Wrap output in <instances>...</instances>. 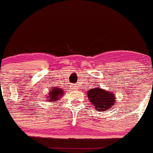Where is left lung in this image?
<instances>
[{
    "mask_svg": "<svg viewBox=\"0 0 153 153\" xmlns=\"http://www.w3.org/2000/svg\"><path fill=\"white\" fill-rule=\"evenodd\" d=\"M91 103L95 106L97 111L108 110L115 104V96L112 92L105 91L104 89L92 88L88 92Z\"/></svg>",
    "mask_w": 153,
    "mask_h": 153,
    "instance_id": "8db88e82",
    "label": "left lung"
}]
</instances>
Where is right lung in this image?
Segmentation results:
<instances>
[{"label":"right lung","instance_id":"add662e5","mask_svg":"<svg viewBox=\"0 0 153 153\" xmlns=\"http://www.w3.org/2000/svg\"><path fill=\"white\" fill-rule=\"evenodd\" d=\"M63 91L62 89L59 88H51L50 92L49 94V98L47 99L49 101L50 100H53V101H56V100L59 98V97L62 96L63 94Z\"/></svg>","mask_w":153,"mask_h":153}]
</instances>
